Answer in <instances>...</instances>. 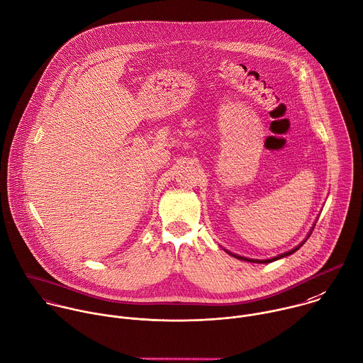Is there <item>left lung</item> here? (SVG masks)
Instances as JSON below:
<instances>
[{
  "label": "left lung",
  "instance_id": "obj_1",
  "mask_svg": "<svg viewBox=\"0 0 363 363\" xmlns=\"http://www.w3.org/2000/svg\"><path fill=\"white\" fill-rule=\"evenodd\" d=\"M313 226H315V223H313ZM313 226L311 228V230L308 232V235H306V238L302 240V242L298 245V247H295L294 250H291V251H288V252H285V254H281V255H278V257H274V258H271V259H251V258H245V257H240V255H236V254H232V252H229V251H226L225 250V252H228L230 257H233V258H236V259H240V261H247V262H254V264H269V262H274V261H278V259H281V258H285V257H289V255H292L295 251H298L305 242H306V239L311 236V233H312V230H313Z\"/></svg>",
  "mask_w": 363,
  "mask_h": 363
}]
</instances>
